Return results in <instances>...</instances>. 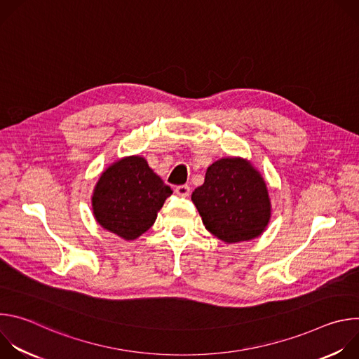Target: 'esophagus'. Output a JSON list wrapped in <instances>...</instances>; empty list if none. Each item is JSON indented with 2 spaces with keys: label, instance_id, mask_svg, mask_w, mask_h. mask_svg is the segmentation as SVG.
<instances>
[{
  "label": "esophagus",
  "instance_id": "1",
  "mask_svg": "<svg viewBox=\"0 0 359 359\" xmlns=\"http://www.w3.org/2000/svg\"><path fill=\"white\" fill-rule=\"evenodd\" d=\"M175 191H176L179 196H182V197H189V196H190V187L186 186V184L177 186Z\"/></svg>",
  "mask_w": 359,
  "mask_h": 359
}]
</instances>
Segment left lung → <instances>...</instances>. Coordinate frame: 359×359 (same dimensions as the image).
Segmentation results:
<instances>
[{"mask_svg":"<svg viewBox=\"0 0 359 359\" xmlns=\"http://www.w3.org/2000/svg\"><path fill=\"white\" fill-rule=\"evenodd\" d=\"M191 201L212 234L226 244L257 238L271 219V198L263 175L240 156L213 162Z\"/></svg>","mask_w":359,"mask_h":359,"instance_id":"left-lung-1","label":"left lung"}]
</instances>
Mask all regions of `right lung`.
<instances>
[{
  "mask_svg": "<svg viewBox=\"0 0 359 359\" xmlns=\"http://www.w3.org/2000/svg\"><path fill=\"white\" fill-rule=\"evenodd\" d=\"M172 189L142 156H125L100 173L92 193V213L105 230L135 240L155 223Z\"/></svg>",
  "mask_w": 359,
  "mask_h": 359,
  "instance_id": "obj_1",
  "label": "right lung"
}]
</instances>
